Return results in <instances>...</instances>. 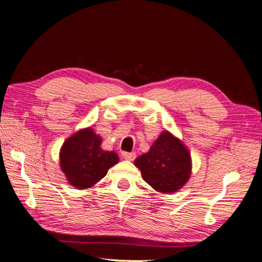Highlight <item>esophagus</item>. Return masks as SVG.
<instances>
[{"label": "esophagus", "instance_id": "34e87169", "mask_svg": "<svg viewBox=\"0 0 262 262\" xmlns=\"http://www.w3.org/2000/svg\"><path fill=\"white\" fill-rule=\"evenodd\" d=\"M122 157L126 161H133L136 158V153L133 152H122Z\"/></svg>", "mask_w": 262, "mask_h": 262}]
</instances>
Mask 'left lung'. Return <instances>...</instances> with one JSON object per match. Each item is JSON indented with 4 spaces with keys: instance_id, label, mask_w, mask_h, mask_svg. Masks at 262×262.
I'll use <instances>...</instances> for the list:
<instances>
[{
    "instance_id": "8db88e82",
    "label": "left lung",
    "mask_w": 262,
    "mask_h": 262,
    "mask_svg": "<svg viewBox=\"0 0 262 262\" xmlns=\"http://www.w3.org/2000/svg\"><path fill=\"white\" fill-rule=\"evenodd\" d=\"M136 166L149 186L160 192L171 193L188 181L191 173V157L181 141L165 131L148 153L137 158Z\"/></svg>"
}]
</instances>
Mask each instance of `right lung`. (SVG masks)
I'll list each match as a JSON object with an SVG mask.
<instances>
[{
    "mask_svg": "<svg viewBox=\"0 0 262 262\" xmlns=\"http://www.w3.org/2000/svg\"><path fill=\"white\" fill-rule=\"evenodd\" d=\"M100 144V137L95 134L92 128L76 132L63 143L60 166L73 187H92L119 162L117 153L101 149Z\"/></svg>",
    "mask_w": 262,
    "mask_h": 262,
    "instance_id": "add662e5",
    "label": "right lung"
}]
</instances>
